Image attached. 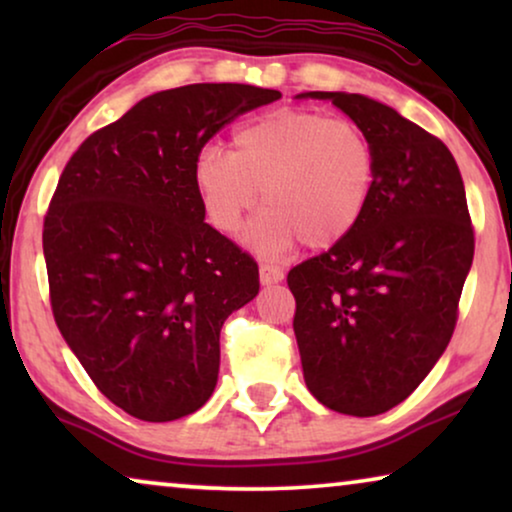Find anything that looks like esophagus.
I'll return each instance as SVG.
<instances>
[{
    "label": "esophagus",
    "instance_id": "esophagus-1",
    "mask_svg": "<svg viewBox=\"0 0 512 512\" xmlns=\"http://www.w3.org/2000/svg\"><path fill=\"white\" fill-rule=\"evenodd\" d=\"M261 284H277V282H282L284 279V272L277 268V265H261Z\"/></svg>",
    "mask_w": 512,
    "mask_h": 512
}]
</instances>
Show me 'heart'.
<instances>
[{"instance_id": "obj_1", "label": "heart", "mask_w": 512, "mask_h": 512, "mask_svg": "<svg viewBox=\"0 0 512 512\" xmlns=\"http://www.w3.org/2000/svg\"><path fill=\"white\" fill-rule=\"evenodd\" d=\"M377 177L368 132L347 118L310 109H277L242 123L230 149H205L193 184L209 223L237 235L261 191L263 214L249 242L277 254L303 240L328 249L359 226Z\"/></svg>"}]
</instances>
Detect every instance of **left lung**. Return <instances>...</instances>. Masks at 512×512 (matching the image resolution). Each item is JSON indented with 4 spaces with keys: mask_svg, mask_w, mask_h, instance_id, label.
Returning a JSON list of instances; mask_svg holds the SVG:
<instances>
[{
    "mask_svg": "<svg viewBox=\"0 0 512 512\" xmlns=\"http://www.w3.org/2000/svg\"><path fill=\"white\" fill-rule=\"evenodd\" d=\"M368 132L377 156L356 230L286 277L307 389L342 415H382L443 356L457 326L475 237L450 149L396 109L312 90Z\"/></svg>",
    "mask_w": 512,
    "mask_h": 512,
    "instance_id": "1",
    "label": "left lung"
}]
</instances>
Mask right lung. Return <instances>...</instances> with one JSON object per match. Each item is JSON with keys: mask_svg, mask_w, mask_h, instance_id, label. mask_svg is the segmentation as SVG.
Wrapping results in <instances>:
<instances>
[{"mask_svg": "<svg viewBox=\"0 0 512 512\" xmlns=\"http://www.w3.org/2000/svg\"><path fill=\"white\" fill-rule=\"evenodd\" d=\"M279 97L247 83L160 90L60 174L44 219L55 324L132 417L172 422L212 396L221 326L256 298L258 265L205 223L193 167L223 125Z\"/></svg>", "mask_w": 512, "mask_h": 512, "instance_id": "right-lung-1", "label": "right lung"}]
</instances>
